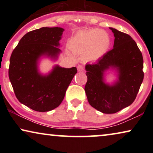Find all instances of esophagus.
<instances>
[{"label": "esophagus", "mask_w": 153, "mask_h": 153, "mask_svg": "<svg viewBox=\"0 0 153 153\" xmlns=\"http://www.w3.org/2000/svg\"><path fill=\"white\" fill-rule=\"evenodd\" d=\"M77 70H78L79 72H82V71H83V67L79 65L77 66Z\"/></svg>", "instance_id": "34e87169"}]
</instances>
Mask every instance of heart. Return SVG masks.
Returning a JSON list of instances; mask_svg holds the SVG:
<instances>
[{"mask_svg":"<svg viewBox=\"0 0 153 153\" xmlns=\"http://www.w3.org/2000/svg\"><path fill=\"white\" fill-rule=\"evenodd\" d=\"M110 46L109 35L99 28L77 33L70 43L72 51L83 55L82 58L85 62L97 61L107 52Z\"/></svg>","mask_w":153,"mask_h":153,"instance_id":"heart-1","label":"heart"}]
</instances>
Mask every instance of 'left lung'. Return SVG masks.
<instances>
[{
  "label": "left lung",
  "mask_w": 153,
  "mask_h": 153,
  "mask_svg": "<svg viewBox=\"0 0 153 153\" xmlns=\"http://www.w3.org/2000/svg\"><path fill=\"white\" fill-rule=\"evenodd\" d=\"M114 35V49L93 64H86L88 81L85 86L91 106L103 114H115L134 101L143 79V56L129 35L109 28ZM116 71L117 79L105 82V72Z\"/></svg>",
  "instance_id": "left-lung-1"
}]
</instances>
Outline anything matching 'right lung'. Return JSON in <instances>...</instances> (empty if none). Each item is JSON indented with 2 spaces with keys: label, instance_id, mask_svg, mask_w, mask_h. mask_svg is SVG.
<instances>
[{
  "label": "right lung",
  "instance_id": "add662e5",
  "mask_svg": "<svg viewBox=\"0 0 153 153\" xmlns=\"http://www.w3.org/2000/svg\"><path fill=\"white\" fill-rule=\"evenodd\" d=\"M65 30L43 27L26 33L12 51L9 78L19 101L31 109L47 112L58 107L74 75L75 67L55 65L47 74L39 72L42 58L58 59L61 53L60 40Z\"/></svg>",
  "mask_w": 153,
  "mask_h": 153
}]
</instances>
